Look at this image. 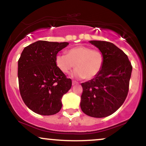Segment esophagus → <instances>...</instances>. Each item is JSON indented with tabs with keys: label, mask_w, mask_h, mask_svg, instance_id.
I'll list each match as a JSON object with an SVG mask.
<instances>
[{
	"label": "esophagus",
	"mask_w": 146,
	"mask_h": 146,
	"mask_svg": "<svg viewBox=\"0 0 146 146\" xmlns=\"http://www.w3.org/2000/svg\"><path fill=\"white\" fill-rule=\"evenodd\" d=\"M77 84H78V83L77 82H76V81H74V80H72V86H74V85Z\"/></svg>",
	"instance_id": "34e87169"
}]
</instances>
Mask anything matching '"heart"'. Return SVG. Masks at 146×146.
Returning <instances> with one entry per match:
<instances>
[{"label":"heart","mask_w":146,"mask_h":146,"mask_svg":"<svg viewBox=\"0 0 146 146\" xmlns=\"http://www.w3.org/2000/svg\"><path fill=\"white\" fill-rule=\"evenodd\" d=\"M55 62L57 67L63 73H68L75 66L72 76L89 80L101 72L104 64V56L101 51L80 45L68 50L66 54H58Z\"/></svg>","instance_id":"obj_1"}]
</instances>
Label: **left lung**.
I'll list each match as a JSON object with an SVG mask.
<instances>
[{
  "label": "left lung",
  "mask_w": 146,
  "mask_h": 146,
  "mask_svg": "<svg viewBox=\"0 0 146 146\" xmlns=\"http://www.w3.org/2000/svg\"><path fill=\"white\" fill-rule=\"evenodd\" d=\"M103 53L101 72L90 80L82 83L80 107L85 114L103 118L115 113L127 96L132 66L128 57L111 42L89 41Z\"/></svg>",
  "instance_id": "1"
}]
</instances>
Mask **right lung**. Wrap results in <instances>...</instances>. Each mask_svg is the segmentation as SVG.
Masks as SVG:
<instances>
[{
	"mask_svg": "<svg viewBox=\"0 0 146 146\" xmlns=\"http://www.w3.org/2000/svg\"><path fill=\"white\" fill-rule=\"evenodd\" d=\"M68 42L37 41L25 47L18 61V78L23 101L41 115L56 114L62 98L70 89L72 80L57 67V54Z\"/></svg>",
	"mask_w": 146,
	"mask_h": 146,
	"instance_id": "right-lung-1",
	"label": "right lung"
}]
</instances>
